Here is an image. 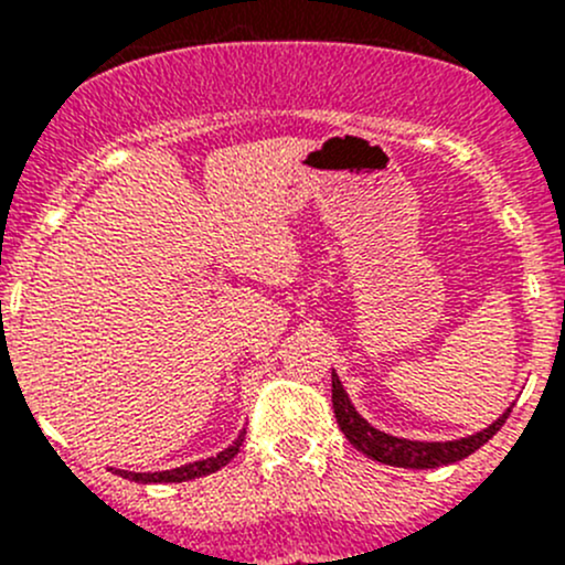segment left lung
Segmentation results:
<instances>
[{
    "instance_id": "8db88e82",
    "label": "left lung",
    "mask_w": 565,
    "mask_h": 565,
    "mask_svg": "<svg viewBox=\"0 0 565 565\" xmlns=\"http://www.w3.org/2000/svg\"><path fill=\"white\" fill-rule=\"evenodd\" d=\"M333 413L339 420L341 431H344L347 440L358 448V451L366 454L369 459L383 461V465L393 467H413V470H429V467H443L470 457L472 451L483 446V443L492 440V435H498L500 426L509 418L511 407L500 415L494 424H489L487 429L476 431L470 437H459V440L448 443H420V440H404V437L385 435V431L374 429L355 407H352L350 396H347L344 385L335 377L333 372Z\"/></svg>"
}]
</instances>
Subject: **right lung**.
<instances>
[{"label":"right lung","mask_w":565,"mask_h":565,"mask_svg":"<svg viewBox=\"0 0 565 565\" xmlns=\"http://www.w3.org/2000/svg\"><path fill=\"white\" fill-rule=\"evenodd\" d=\"M243 437H246V431H241V435H237V440L232 443L230 448H224V451H221V454H215V457L191 461V465L174 467V470L130 472V470H114V467H111V470L117 472V476L128 478V481H136V483H182V481H191V478L207 476V472H215V470H221V467H224V465H230V461L235 459V454L241 451Z\"/></svg>","instance_id":"1"}]
</instances>
